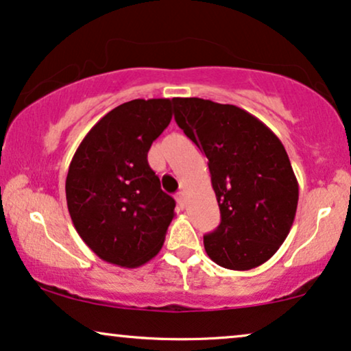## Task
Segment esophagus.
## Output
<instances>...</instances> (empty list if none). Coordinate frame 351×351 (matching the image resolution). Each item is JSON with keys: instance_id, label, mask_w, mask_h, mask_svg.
Masks as SVG:
<instances>
[{"instance_id": "obj_1", "label": "esophagus", "mask_w": 351, "mask_h": 351, "mask_svg": "<svg viewBox=\"0 0 351 351\" xmlns=\"http://www.w3.org/2000/svg\"><path fill=\"white\" fill-rule=\"evenodd\" d=\"M176 201H178L181 207H184V202H186V193H184V191H180V193L176 194Z\"/></svg>"}]
</instances>
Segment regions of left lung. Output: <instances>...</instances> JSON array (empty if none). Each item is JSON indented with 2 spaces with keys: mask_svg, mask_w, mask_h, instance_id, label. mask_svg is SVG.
<instances>
[{
  "mask_svg": "<svg viewBox=\"0 0 351 351\" xmlns=\"http://www.w3.org/2000/svg\"><path fill=\"white\" fill-rule=\"evenodd\" d=\"M175 119L206 155L220 225L204 237L220 267L250 270L267 263L293 225L298 181L277 136L234 105L173 99Z\"/></svg>",
  "mask_w": 351,
  "mask_h": 351,
  "instance_id": "1",
  "label": "left lung"
}]
</instances>
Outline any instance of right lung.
<instances>
[{
	"mask_svg": "<svg viewBox=\"0 0 351 351\" xmlns=\"http://www.w3.org/2000/svg\"><path fill=\"white\" fill-rule=\"evenodd\" d=\"M170 99H136L87 132L69 163L66 201L82 241L105 263L134 269L162 250L175 217L149 167L150 145L171 121Z\"/></svg>",
	"mask_w": 351,
	"mask_h": 351,
	"instance_id": "obj_1",
	"label": "right lung"
}]
</instances>
